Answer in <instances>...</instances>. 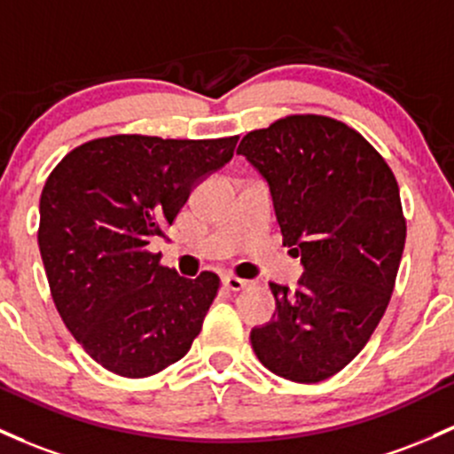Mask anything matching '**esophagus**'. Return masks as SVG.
<instances>
[{
  "label": "esophagus",
  "mask_w": 454,
  "mask_h": 454,
  "mask_svg": "<svg viewBox=\"0 0 454 454\" xmlns=\"http://www.w3.org/2000/svg\"><path fill=\"white\" fill-rule=\"evenodd\" d=\"M222 282L228 291H243L246 286H250V282L243 280V278H237V276H223Z\"/></svg>",
  "instance_id": "obj_1"
}]
</instances>
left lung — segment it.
Masks as SVG:
<instances>
[{"label": "left lung", "mask_w": 454, "mask_h": 454, "mask_svg": "<svg viewBox=\"0 0 454 454\" xmlns=\"http://www.w3.org/2000/svg\"><path fill=\"white\" fill-rule=\"evenodd\" d=\"M237 154L267 181L303 265L297 291L269 282L276 312L252 348L284 380L323 381L364 348L395 291L407 232L396 178L356 129L315 114L250 131Z\"/></svg>", "instance_id": "obj_1"}]
</instances>
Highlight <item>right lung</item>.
Instances as JSON below:
<instances>
[{
    "instance_id": "right-lung-1",
    "label": "right lung",
    "mask_w": 454,
    "mask_h": 454,
    "mask_svg": "<svg viewBox=\"0 0 454 454\" xmlns=\"http://www.w3.org/2000/svg\"><path fill=\"white\" fill-rule=\"evenodd\" d=\"M237 139L98 137L49 174L38 228L49 288L74 340L107 371L154 375L200 333L219 278L178 276L148 246L168 239L192 189L231 161Z\"/></svg>"
}]
</instances>
